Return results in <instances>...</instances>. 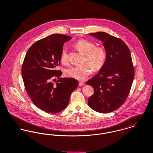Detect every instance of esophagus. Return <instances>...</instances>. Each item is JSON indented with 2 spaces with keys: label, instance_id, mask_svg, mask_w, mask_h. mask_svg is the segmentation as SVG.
Listing matches in <instances>:
<instances>
[{
  "label": "esophagus",
  "instance_id": "1",
  "mask_svg": "<svg viewBox=\"0 0 153 153\" xmlns=\"http://www.w3.org/2000/svg\"><path fill=\"white\" fill-rule=\"evenodd\" d=\"M79 85L80 86H82V85H85V83L83 82H82V81H79Z\"/></svg>",
  "mask_w": 153,
  "mask_h": 153
}]
</instances>
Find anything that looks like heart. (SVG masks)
<instances>
[{
	"instance_id": "heart-1",
	"label": "heart",
	"mask_w": 153,
	"mask_h": 153,
	"mask_svg": "<svg viewBox=\"0 0 153 153\" xmlns=\"http://www.w3.org/2000/svg\"><path fill=\"white\" fill-rule=\"evenodd\" d=\"M75 46L79 51L85 53V59L91 63H85L82 65L70 67L65 70V74L70 77L85 80L93 73V66L96 69L102 67L105 62L106 53L102 47L96 46L94 42L85 39L77 40ZM68 51L67 46H63L60 53V60L63 63H67L68 62Z\"/></svg>"
}]
</instances>
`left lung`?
<instances>
[{
  "instance_id": "1",
  "label": "left lung",
  "mask_w": 153,
  "mask_h": 153,
  "mask_svg": "<svg viewBox=\"0 0 153 153\" xmlns=\"http://www.w3.org/2000/svg\"><path fill=\"white\" fill-rule=\"evenodd\" d=\"M89 34L103 42L106 59L99 73L86 82L94 88L88 104L96 111L108 113L121 107L130 93L134 77L130 51L121 39L107 33Z\"/></svg>"
}]
</instances>
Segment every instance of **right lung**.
I'll return each instance as SVG.
<instances>
[{"instance_id":"obj_1","label":"right lung","mask_w":153,"mask_h":153,"mask_svg":"<svg viewBox=\"0 0 153 153\" xmlns=\"http://www.w3.org/2000/svg\"><path fill=\"white\" fill-rule=\"evenodd\" d=\"M72 37L53 34L37 41L29 49L22 67L25 87L31 100L42 110L55 114L68 105L71 93L78 87L74 78H59L57 70L64 43ZM54 77L59 80L54 85Z\"/></svg>"}]
</instances>
